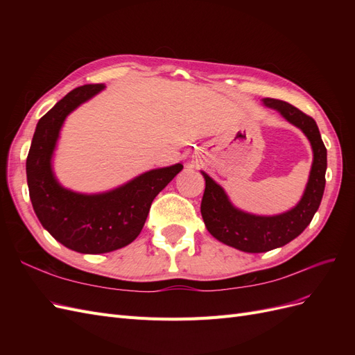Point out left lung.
Here are the masks:
<instances>
[{
    "label": "left lung",
    "mask_w": 355,
    "mask_h": 355,
    "mask_svg": "<svg viewBox=\"0 0 355 355\" xmlns=\"http://www.w3.org/2000/svg\"><path fill=\"white\" fill-rule=\"evenodd\" d=\"M262 102L268 108L280 112L288 123L305 133L313 146L314 161L305 192L297 206L277 216H256L235 209L222 187L201 171L206 179L201 216L207 231L223 244L247 253L268 252L295 240L313 220L326 185L327 149L321 141L314 118L283 101L266 98Z\"/></svg>",
    "instance_id": "8db88e82"
}]
</instances>
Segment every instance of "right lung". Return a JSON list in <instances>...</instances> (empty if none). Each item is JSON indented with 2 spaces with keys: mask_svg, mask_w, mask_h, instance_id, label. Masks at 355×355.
<instances>
[{
  "mask_svg": "<svg viewBox=\"0 0 355 355\" xmlns=\"http://www.w3.org/2000/svg\"><path fill=\"white\" fill-rule=\"evenodd\" d=\"M103 87L87 84L73 89L41 116L26 158L29 197L41 225L68 249L89 254L130 244L141 234L154 198L184 168L175 164L149 170L120 188L93 196L59 184L51 170V157L62 124Z\"/></svg>",
  "mask_w": 355,
  "mask_h": 355,
  "instance_id": "obj_1",
  "label": "right lung"
}]
</instances>
